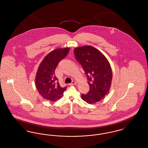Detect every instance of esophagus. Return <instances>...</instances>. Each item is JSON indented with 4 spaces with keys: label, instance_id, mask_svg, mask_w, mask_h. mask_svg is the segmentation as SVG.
I'll return each mask as SVG.
<instances>
[{
    "label": "esophagus",
    "instance_id": "obj_1",
    "mask_svg": "<svg viewBox=\"0 0 148 148\" xmlns=\"http://www.w3.org/2000/svg\"><path fill=\"white\" fill-rule=\"evenodd\" d=\"M75 84H76V82H75V81L73 80V81L71 82V83L70 84H71V85H75Z\"/></svg>",
    "mask_w": 148,
    "mask_h": 148
}]
</instances>
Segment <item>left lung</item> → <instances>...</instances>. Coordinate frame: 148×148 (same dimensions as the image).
<instances>
[{
  "mask_svg": "<svg viewBox=\"0 0 148 148\" xmlns=\"http://www.w3.org/2000/svg\"><path fill=\"white\" fill-rule=\"evenodd\" d=\"M77 62L82 66L90 86L82 98L89 104L100 101L108 93L112 80V71L106 56L95 48L86 45L74 49Z\"/></svg>",
  "mask_w": 148,
  "mask_h": 148,
  "instance_id": "left-lung-1",
  "label": "left lung"
}]
</instances>
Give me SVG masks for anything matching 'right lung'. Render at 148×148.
Returning a JSON list of instances; mask_svg holds the SVG:
<instances>
[{
  "label": "right lung",
  "instance_id": "right-lung-1",
  "mask_svg": "<svg viewBox=\"0 0 148 148\" xmlns=\"http://www.w3.org/2000/svg\"><path fill=\"white\" fill-rule=\"evenodd\" d=\"M69 48L58 49L51 51L40 64L35 77V86L43 98L51 101L60 98L66 86L62 88L56 77L58 63L68 55Z\"/></svg>",
  "mask_w": 148,
  "mask_h": 148
}]
</instances>
